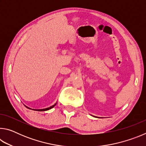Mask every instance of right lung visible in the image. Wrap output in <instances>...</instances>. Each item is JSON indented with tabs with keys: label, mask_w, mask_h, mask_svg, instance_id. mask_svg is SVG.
I'll return each mask as SVG.
<instances>
[{
	"label": "right lung",
	"mask_w": 146,
	"mask_h": 146,
	"mask_svg": "<svg viewBox=\"0 0 146 146\" xmlns=\"http://www.w3.org/2000/svg\"><path fill=\"white\" fill-rule=\"evenodd\" d=\"M56 103H55V104L54 105H53V106H50V107L49 108H46V109H43V110H38V111H47V110H51V108H53V107H55V106H56Z\"/></svg>",
	"instance_id": "right-lung-1"
}]
</instances>
